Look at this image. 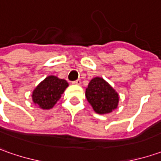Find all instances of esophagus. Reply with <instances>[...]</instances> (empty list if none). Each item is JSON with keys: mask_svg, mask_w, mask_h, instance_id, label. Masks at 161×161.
I'll list each match as a JSON object with an SVG mask.
<instances>
[{"mask_svg": "<svg viewBox=\"0 0 161 161\" xmlns=\"http://www.w3.org/2000/svg\"><path fill=\"white\" fill-rule=\"evenodd\" d=\"M72 84H73V85H76V86H79V85H81V80L80 79H77V80L72 82Z\"/></svg>", "mask_w": 161, "mask_h": 161, "instance_id": "esophagus-1", "label": "esophagus"}]
</instances>
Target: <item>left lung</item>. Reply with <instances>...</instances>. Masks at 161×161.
I'll return each instance as SVG.
<instances>
[{"instance_id":"obj_1","label":"left lung","mask_w":161,"mask_h":161,"mask_svg":"<svg viewBox=\"0 0 161 161\" xmlns=\"http://www.w3.org/2000/svg\"><path fill=\"white\" fill-rule=\"evenodd\" d=\"M86 97L93 110L104 115L118 108L119 93L103 77H93L86 90Z\"/></svg>"}]
</instances>
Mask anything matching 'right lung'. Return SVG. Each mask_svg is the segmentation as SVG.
Here are the masks:
<instances>
[{
	"mask_svg": "<svg viewBox=\"0 0 161 161\" xmlns=\"http://www.w3.org/2000/svg\"><path fill=\"white\" fill-rule=\"evenodd\" d=\"M69 83L56 75H48L32 93L33 103L42 109H51L60 99Z\"/></svg>",
	"mask_w": 161,
	"mask_h": 161,
	"instance_id": "right-lung-1",
	"label": "right lung"
}]
</instances>
